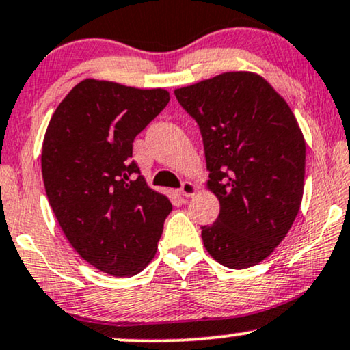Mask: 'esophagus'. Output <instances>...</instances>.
Returning a JSON list of instances; mask_svg holds the SVG:
<instances>
[{
  "label": "esophagus",
  "mask_w": 350,
  "mask_h": 350,
  "mask_svg": "<svg viewBox=\"0 0 350 350\" xmlns=\"http://www.w3.org/2000/svg\"><path fill=\"white\" fill-rule=\"evenodd\" d=\"M179 193H180V196H184V197H192L193 193H196V184H192V183H189V180H186V183H183V186H180Z\"/></svg>",
  "instance_id": "esophagus-1"
}]
</instances>
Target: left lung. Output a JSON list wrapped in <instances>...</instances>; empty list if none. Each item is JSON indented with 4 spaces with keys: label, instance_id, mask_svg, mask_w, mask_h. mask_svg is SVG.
Returning <instances> with one entry per match:
<instances>
[{
    "label": "left lung",
    "instance_id": "8db88e82",
    "mask_svg": "<svg viewBox=\"0 0 350 350\" xmlns=\"http://www.w3.org/2000/svg\"><path fill=\"white\" fill-rule=\"evenodd\" d=\"M174 94L199 125L208 187L220 200L217 220L200 226L204 246L225 267L256 266L300 210L306 146L295 116L266 79L247 71Z\"/></svg>",
    "mask_w": 350,
    "mask_h": 350
}]
</instances>
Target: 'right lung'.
Wrapping results in <instances>:
<instances>
[{
	"mask_svg": "<svg viewBox=\"0 0 350 350\" xmlns=\"http://www.w3.org/2000/svg\"><path fill=\"white\" fill-rule=\"evenodd\" d=\"M167 103L164 90L84 79L50 119L42 146L49 204L75 251L109 275L148 266L172 210L132 159L135 137Z\"/></svg>",
	"mask_w": 350,
	"mask_h": 350,
	"instance_id": "obj_1",
	"label": "right lung"
}]
</instances>
